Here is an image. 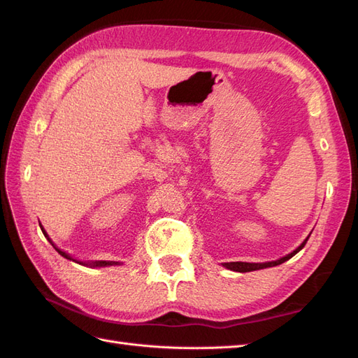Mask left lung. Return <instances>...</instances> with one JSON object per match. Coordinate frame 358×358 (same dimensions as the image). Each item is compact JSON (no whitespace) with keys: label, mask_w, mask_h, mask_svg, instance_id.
Returning a JSON list of instances; mask_svg holds the SVG:
<instances>
[{"label":"left lung","mask_w":358,"mask_h":358,"mask_svg":"<svg viewBox=\"0 0 358 358\" xmlns=\"http://www.w3.org/2000/svg\"><path fill=\"white\" fill-rule=\"evenodd\" d=\"M309 236H310V234H309ZM309 236H308L306 239L303 241V243H301L299 248H296L294 251H292L291 254H288V255H285V257H282V258L276 259V262H267V263H243V262H233V263H224L222 266H224L225 268L233 270V272H241V273H245V272H252V270H259V268H267V267L279 266V264L285 263L287 259H289L291 257H294V255L300 251V249H303V246L306 245V242H308V239H309Z\"/></svg>","instance_id":"left-lung-1"}]
</instances>
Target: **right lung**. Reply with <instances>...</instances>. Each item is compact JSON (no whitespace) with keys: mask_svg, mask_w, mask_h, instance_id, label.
Here are the masks:
<instances>
[{"mask_svg":"<svg viewBox=\"0 0 358 358\" xmlns=\"http://www.w3.org/2000/svg\"><path fill=\"white\" fill-rule=\"evenodd\" d=\"M41 227V231H43V234H45V237H48V241L52 243V246L55 248V251L59 254V255H62L64 258H67V259H73L67 252H64V251H61L59 248H57L55 246V243H53L50 239H49V236H48V233L45 231V229H43V225H40ZM73 262H76V263H79V264H82V266H90V267H106V266H117L119 263H116V262H78V259H73Z\"/></svg>","mask_w":358,"mask_h":358,"instance_id":"obj_1","label":"right lung"}]
</instances>
